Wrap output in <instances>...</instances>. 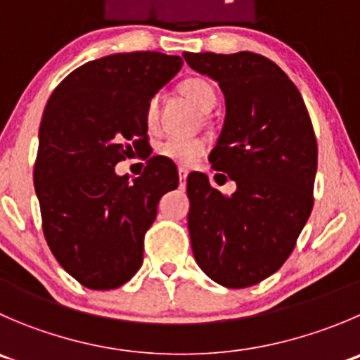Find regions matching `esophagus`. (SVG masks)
<instances>
[{
  "instance_id": "1",
  "label": "esophagus",
  "mask_w": 360,
  "mask_h": 360,
  "mask_svg": "<svg viewBox=\"0 0 360 360\" xmlns=\"http://www.w3.org/2000/svg\"><path fill=\"white\" fill-rule=\"evenodd\" d=\"M177 174H179V179L181 181H186L188 179V169H184V167H179V170H177Z\"/></svg>"
}]
</instances>
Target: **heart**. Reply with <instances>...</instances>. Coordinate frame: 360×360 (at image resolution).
<instances>
[{"label":"heart","instance_id":"b5f03b06","mask_svg":"<svg viewBox=\"0 0 360 360\" xmlns=\"http://www.w3.org/2000/svg\"><path fill=\"white\" fill-rule=\"evenodd\" d=\"M181 93L190 100L191 103L202 110H209L216 103V93L211 84L204 79H186L179 86ZM146 127L149 130L158 123V100L153 98L144 110ZM207 151V144L202 139H184V137H169L158 146V153L163 158L177 163V165L190 167L197 163Z\"/></svg>","mask_w":360,"mask_h":360}]
</instances>
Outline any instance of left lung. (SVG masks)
<instances>
[{"mask_svg": "<svg viewBox=\"0 0 360 360\" xmlns=\"http://www.w3.org/2000/svg\"><path fill=\"white\" fill-rule=\"evenodd\" d=\"M225 95V123L209 155L236 181L230 197L205 174L188 176V230L198 267L226 288L260 283L285 264L313 209L315 131L287 73L255 52H184Z\"/></svg>", "mask_w": 360, "mask_h": 360, "instance_id": "obj_1", "label": "left lung"}]
</instances>
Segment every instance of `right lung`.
Instances as JSON below:
<instances>
[{"label":"right lung","mask_w":360,"mask_h":360,"mask_svg":"<svg viewBox=\"0 0 360 360\" xmlns=\"http://www.w3.org/2000/svg\"><path fill=\"white\" fill-rule=\"evenodd\" d=\"M181 66L162 52L105 56L66 75L45 105L33 172L41 226L84 287L110 290L135 276L160 198L177 188L176 165L163 156L131 181L114 167L149 149L144 110Z\"/></svg>","instance_id":"right-lung-1"}]
</instances>
